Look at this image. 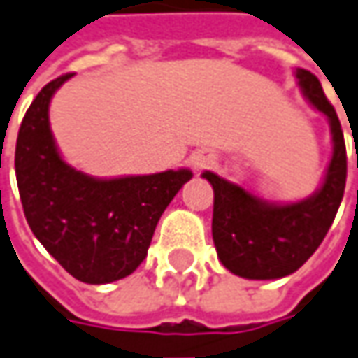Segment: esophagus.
Masks as SVG:
<instances>
[{
  "label": "esophagus",
  "instance_id": "esophagus-1",
  "mask_svg": "<svg viewBox=\"0 0 358 358\" xmlns=\"http://www.w3.org/2000/svg\"><path fill=\"white\" fill-rule=\"evenodd\" d=\"M213 163H215L213 155H207V153H196L191 159V165H193L195 171H203V169H207L208 165H213Z\"/></svg>",
  "mask_w": 358,
  "mask_h": 358
}]
</instances>
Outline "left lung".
<instances>
[{"label": "left lung", "instance_id": "left-lung-1", "mask_svg": "<svg viewBox=\"0 0 358 358\" xmlns=\"http://www.w3.org/2000/svg\"><path fill=\"white\" fill-rule=\"evenodd\" d=\"M296 76L306 98L329 117L333 134V157L317 193L292 205H270L218 175L203 173L215 189L213 241L218 258L232 274L248 280L284 278L308 262L331 229L345 193L347 150L341 122L317 76L303 69H297Z\"/></svg>", "mask_w": 358, "mask_h": 358}]
</instances>
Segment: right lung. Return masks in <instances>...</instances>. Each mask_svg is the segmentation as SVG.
Wrapping results in <instances>:
<instances>
[{
    "label": "right lung",
    "instance_id": "1",
    "mask_svg": "<svg viewBox=\"0 0 358 358\" xmlns=\"http://www.w3.org/2000/svg\"><path fill=\"white\" fill-rule=\"evenodd\" d=\"M73 74L43 86L21 122L15 175L29 227L50 256L84 284L129 275L148 256L163 210L193 173L94 179L62 162L49 128L55 90Z\"/></svg>",
    "mask_w": 358,
    "mask_h": 358
}]
</instances>
